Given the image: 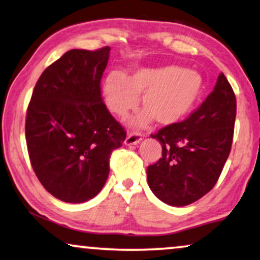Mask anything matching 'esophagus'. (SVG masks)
Here are the masks:
<instances>
[{
  "instance_id": "34e87169",
  "label": "esophagus",
  "mask_w": 260,
  "mask_h": 260,
  "mask_svg": "<svg viewBox=\"0 0 260 260\" xmlns=\"http://www.w3.org/2000/svg\"><path fill=\"white\" fill-rule=\"evenodd\" d=\"M143 136L140 133H129L126 139H125V145L126 146H135L142 141Z\"/></svg>"
}]
</instances>
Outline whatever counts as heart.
Listing matches in <instances>:
<instances>
[{
  "instance_id": "heart-1",
  "label": "heart",
  "mask_w": 260,
  "mask_h": 260,
  "mask_svg": "<svg viewBox=\"0 0 260 260\" xmlns=\"http://www.w3.org/2000/svg\"><path fill=\"white\" fill-rule=\"evenodd\" d=\"M205 90V82L197 70L179 65L140 67L127 76L111 73L102 88L108 110L125 117L139 105L145 111L133 120L145 126L153 119L161 125L178 123L194 110Z\"/></svg>"
}]
</instances>
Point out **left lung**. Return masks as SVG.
<instances>
[{
    "label": "left lung",
    "mask_w": 260,
    "mask_h": 260,
    "mask_svg": "<svg viewBox=\"0 0 260 260\" xmlns=\"http://www.w3.org/2000/svg\"><path fill=\"white\" fill-rule=\"evenodd\" d=\"M235 117V94L220 73L213 91L187 119L150 135L162 147L161 158L147 168L159 200L187 206L214 187L232 149Z\"/></svg>",
    "instance_id": "1"
}]
</instances>
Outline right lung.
I'll use <instances>...</instances> for the list:
<instances>
[{
  "label": "right lung",
  "instance_id": "add662e5",
  "mask_svg": "<svg viewBox=\"0 0 260 260\" xmlns=\"http://www.w3.org/2000/svg\"><path fill=\"white\" fill-rule=\"evenodd\" d=\"M110 50H69L44 70L28 104L31 165L48 193L65 203H85L100 193L111 153L126 137L101 98Z\"/></svg>",
  "mask_w": 260,
  "mask_h": 260
}]
</instances>
